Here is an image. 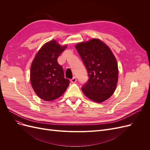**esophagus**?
<instances>
[{
    "mask_svg": "<svg viewBox=\"0 0 150 150\" xmlns=\"http://www.w3.org/2000/svg\"><path fill=\"white\" fill-rule=\"evenodd\" d=\"M76 78H75V77H74V78H72L71 79V82L72 83H76Z\"/></svg>",
    "mask_w": 150,
    "mask_h": 150,
    "instance_id": "esophagus-1",
    "label": "esophagus"
}]
</instances>
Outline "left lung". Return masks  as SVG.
<instances>
[{"mask_svg":"<svg viewBox=\"0 0 150 150\" xmlns=\"http://www.w3.org/2000/svg\"><path fill=\"white\" fill-rule=\"evenodd\" d=\"M76 49L89 77L82 87L83 93L94 102L106 100L115 91L118 79L117 61L111 49L98 39L80 42Z\"/></svg>","mask_w":150,"mask_h":150,"instance_id":"8db88e82","label":"left lung"}]
</instances>
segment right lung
I'll return each instance as SVG.
<instances>
[{"label":"right lung","instance_id":"add662e5","mask_svg":"<svg viewBox=\"0 0 150 150\" xmlns=\"http://www.w3.org/2000/svg\"><path fill=\"white\" fill-rule=\"evenodd\" d=\"M67 46H61L56 40L45 44L40 49L32 62L30 72L31 85L38 96L45 101L59 98L69 84L64 78L62 67L57 58Z\"/></svg>","mask_w":150,"mask_h":150}]
</instances>
